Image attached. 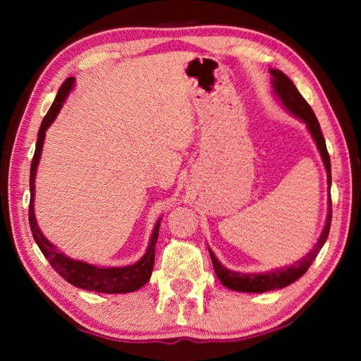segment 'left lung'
I'll return each instance as SVG.
<instances>
[{"label":"left lung","instance_id":"1","mask_svg":"<svg viewBox=\"0 0 361 361\" xmlns=\"http://www.w3.org/2000/svg\"><path fill=\"white\" fill-rule=\"evenodd\" d=\"M269 71H271L272 75L271 84H272L274 94H276L277 99L282 102V105L285 106L286 111H288L291 116H295V118H298L301 122H304L310 133V137L314 138L317 148H319L323 166L326 169L328 215H326L325 228H323L319 240H317L314 248L310 250L304 258L296 261L295 264L286 266V267L272 269V271H267L262 274L235 272V271H231L228 267H224L221 262L218 261L215 253L209 248L213 267H215V274L219 279V282H221L226 288L234 290V291H242V293H266V291L285 288V286L296 282L299 277L304 276L309 266L312 264L315 256L319 255L323 243H325L328 239L329 226H331V191H329V189H331V164H329L326 143H325V138H323L319 121H317L312 108H310L309 103L302 99V95L298 92L296 85L293 84L291 79L286 76L285 73L274 68H269Z\"/></svg>","mask_w":361,"mask_h":361}]
</instances>
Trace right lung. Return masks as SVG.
<instances>
[{
	"instance_id": "add662e5",
	"label": "right lung",
	"mask_w": 361,
	"mask_h": 361,
	"mask_svg": "<svg viewBox=\"0 0 361 361\" xmlns=\"http://www.w3.org/2000/svg\"><path fill=\"white\" fill-rule=\"evenodd\" d=\"M75 87V78H68L62 84V87L59 89V94L54 100L52 106L49 108L47 114L41 122L39 132H38V142H36L35 156L32 161V169H30V210H28V219H30V228H32V234L35 242L38 243L42 255L46 256V259L51 262V266L56 269L59 276H62L66 282L78 286V288L97 291V293H132L142 288V286L148 282L154 267V250L156 242L159 235V226H161V219H157L152 231L149 245L146 253L140 258L135 264L124 266V267H99L94 264H89L85 261L73 259L70 256H66L63 252L49 242L44 234H42L38 223H36L35 216V176L36 170H38V164L41 159L42 145H44L46 130L51 127V124L56 121L57 114L62 109L66 97Z\"/></svg>"
}]
</instances>
